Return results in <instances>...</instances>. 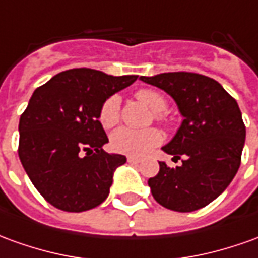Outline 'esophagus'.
I'll list each match as a JSON object with an SVG mask.
<instances>
[{"mask_svg":"<svg viewBox=\"0 0 258 258\" xmlns=\"http://www.w3.org/2000/svg\"><path fill=\"white\" fill-rule=\"evenodd\" d=\"M127 161H129V163H135V164H138V163L142 161V159H140V157H136V156H127Z\"/></svg>","mask_w":258,"mask_h":258,"instance_id":"obj_1","label":"esophagus"}]
</instances>
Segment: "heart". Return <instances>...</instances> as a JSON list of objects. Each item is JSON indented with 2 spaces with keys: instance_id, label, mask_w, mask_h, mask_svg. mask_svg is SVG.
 Segmentation results:
<instances>
[{
  "instance_id": "heart-1",
  "label": "heart",
  "mask_w": 258,
  "mask_h": 258,
  "mask_svg": "<svg viewBox=\"0 0 258 258\" xmlns=\"http://www.w3.org/2000/svg\"><path fill=\"white\" fill-rule=\"evenodd\" d=\"M136 98L146 104L153 112H161L166 109V98L153 90H140L136 92ZM120 115V97L111 95L105 99L99 109V122L101 125L109 129L119 122ZM156 118L161 119L160 113H156ZM161 135L157 129H131L119 127L111 135V146L115 152L131 154V156H143L152 150L153 147L160 145Z\"/></svg>"
}]
</instances>
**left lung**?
<instances>
[{
	"mask_svg": "<svg viewBox=\"0 0 258 258\" xmlns=\"http://www.w3.org/2000/svg\"><path fill=\"white\" fill-rule=\"evenodd\" d=\"M143 83L166 91L178 106L182 122L163 152L182 157V166L149 178L154 200L167 209L192 212L207 207L232 182L240 167L246 127L236 99L214 78L197 73L142 76Z\"/></svg>",
	"mask_w": 258,
	"mask_h": 258,
	"instance_id": "8db88e82",
	"label": "left lung"
}]
</instances>
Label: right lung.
Returning a JSON list of instances; mask_svg holds the SVG:
<instances>
[{"instance_id": "obj_1", "label": "right lung", "mask_w": 258, "mask_h": 258, "mask_svg": "<svg viewBox=\"0 0 258 258\" xmlns=\"http://www.w3.org/2000/svg\"><path fill=\"white\" fill-rule=\"evenodd\" d=\"M136 80L138 76L73 69L32 94L19 119L18 154L32 184L53 207L84 212L106 200L113 173L126 157L104 152L108 138L99 109Z\"/></svg>"}]
</instances>
